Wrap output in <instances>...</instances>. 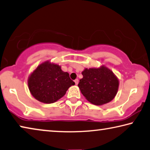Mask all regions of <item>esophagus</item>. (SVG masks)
Returning a JSON list of instances; mask_svg holds the SVG:
<instances>
[{"label": "esophagus", "mask_w": 150, "mask_h": 150, "mask_svg": "<svg viewBox=\"0 0 150 150\" xmlns=\"http://www.w3.org/2000/svg\"><path fill=\"white\" fill-rule=\"evenodd\" d=\"M74 82H75V84L76 85H78V79H76L74 80Z\"/></svg>", "instance_id": "obj_1"}]
</instances>
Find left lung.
Instances as JSON below:
<instances>
[{"instance_id": "1", "label": "left lung", "mask_w": 150, "mask_h": 150, "mask_svg": "<svg viewBox=\"0 0 150 150\" xmlns=\"http://www.w3.org/2000/svg\"><path fill=\"white\" fill-rule=\"evenodd\" d=\"M78 87L88 101L95 105H103L113 99L118 92V78L109 68H85Z\"/></svg>"}]
</instances>
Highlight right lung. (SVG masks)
<instances>
[{"mask_svg":"<svg viewBox=\"0 0 150 150\" xmlns=\"http://www.w3.org/2000/svg\"><path fill=\"white\" fill-rule=\"evenodd\" d=\"M32 96L40 102L50 104L65 95L66 91L75 83L67 72L50 60L38 65L31 73L27 80Z\"/></svg>","mask_w":150,"mask_h":150,"instance_id":"add662e5","label":"right lung"}]
</instances>
